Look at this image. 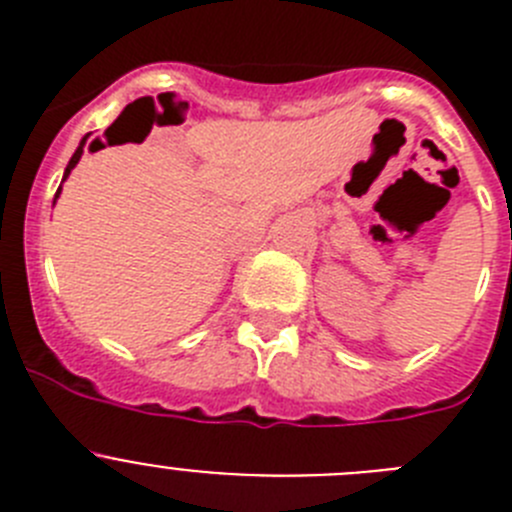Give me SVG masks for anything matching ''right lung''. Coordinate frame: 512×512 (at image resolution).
<instances>
[{
  "instance_id": "obj_1",
  "label": "right lung",
  "mask_w": 512,
  "mask_h": 512,
  "mask_svg": "<svg viewBox=\"0 0 512 512\" xmlns=\"http://www.w3.org/2000/svg\"><path fill=\"white\" fill-rule=\"evenodd\" d=\"M89 135H92V133H87V135H84V138H81L79 148H76V151H74V156H71L69 166H66V171H63V182H66V179H69V174H71V171H74V166H76V164H79V158H81V153H84V146H87V138H89ZM63 182H61V184H63ZM58 194H61V187H58L56 197H53V205H56V200H58Z\"/></svg>"
}]
</instances>
